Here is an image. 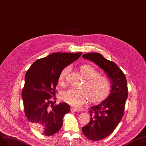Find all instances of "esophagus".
<instances>
[{
    "label": "esophagus",
    "mask_w": 146,
    "mask_h": 146,
    "mask_svg": "<svg viewBox=\"0 0 146 146\" xmlns=\"http://www.w3.org/2000/svg\"><path fill=\"white\" fill-rule=\"evenodd\" d=\"M72 111H74V112H80V111H81V110L80 109H78V108H72Z\"/></svg>",
    "instance_id": "obj_1"
}]
</instances>
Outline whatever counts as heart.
Returning a JSON list of instances; mask_svg holds the SVG:
<instances>
[{
  "mask_svg": "<svg viewBox=\"0 0 146 146\" xmlns=\"http://www.w3.org/2000/svg\"><path fill=\"white\" fill-rule=\"evenodd\" d=\"M79 70L82 77L85 79L81 85L82 88L65 92L62 95L64 101L72 106L79 107L89 96L93 100H100L108 96L111 89V82L109 78L99 74L98 71L89 65H82ZM69 68L65 67L60 73L59 83L61 86L65 84Z\"/></svg>",
  "mask_w": 146,
  "mask_h": 146,
  "instance_id": "b5f03b06",
  "label": "heart"
}]
</instances>
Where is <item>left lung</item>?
Returning a JSON list of instances; mask_svg holds the SVG:
<instances>
[{"label": "left lung", "instance_id": "1", "mask_svg": "<svg viewBox=\"0 0 146 146\" xmlns=\"http://www.w3.org/2000/svg\"><path fill=\"white\" fill-rule=\"evenodd\" d=\"M101 68L111 82V93L106 99L89 111L90 120L82 127L86 138L98 141L110 135L121 120L128 98L126 77L114 62L105 59L97 52H90L82 56Z\"/></svg>", "mask_w": 146, "mask_h": 146}]
</instances>
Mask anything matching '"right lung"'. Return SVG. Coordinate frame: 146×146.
Segmentation results:
<instances>
[{"instance_id":"add662e5","label":"right lung","mask_w":146,"mask_h":146,"mask_svg":"<svg viewBox=\"0 0 146 146\" xmlns=\"http://www.w3.org/2000/svg\"><path fill=\"white\" fill-rule=\"evenodd\" d=\"M82 52H54L36 60L27 71L22 98L25 114L36 130L45 136L59 131L65 114L70 112L66 103L54 105L52 95L61 71L76 60Z\"/></svg>"}]
</instances>
